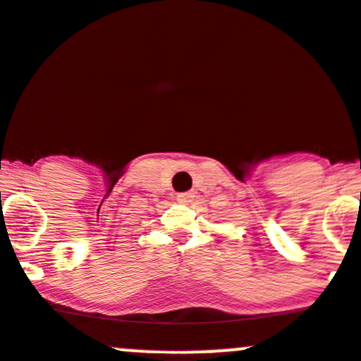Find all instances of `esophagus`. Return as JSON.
<instances>
[{"label":"esophagus","instance_id":"esophagus-1","mask_svg":"<svg viewBox=\"0 0 361 361\" xmlns=\"http://www.w3.org/2000/svg\"><path fill=\"white\" fill-rule=\"evenodd\" d=\"M178 200H180V202H183V204H188V202H192V199H193V193L192 192H183V193H178Z\"/></svg>","mask_w":361,"mask_h":361}]
</instances>
